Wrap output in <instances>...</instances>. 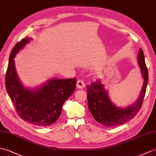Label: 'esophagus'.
Masks as SVG:
<instances>
[{
    "mask_svg": "<svg viewBox=\"0 0 156 156\" xmlns=\"http://www.w3.org/2000/svg\"><path fill=\"white\" fill-rule=\"evenodd\" d=\"M85 86V84L84 82L82 80H79L76 83V87L79 89H82L83 88H84Z\"/></svg>",
    "mask_w": 156,
    "mask_h": 156,
    "instance_id": "1",
    "label": "esophagus"
}]
</instances>
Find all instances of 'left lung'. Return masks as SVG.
<instances>
[{"instance_id":"left-lung-1","label":"left lung","mask_w":156,"mask_h":156,"mask_svg":"<svg viewBox=\"0 0 156 156\" xmlns=\"http://www.w3.org/2000/svg\"><path fill=\"white\" fill-rule=\"evenodd\" d=\"M137 59L144 82L140 95L133 104L124 108L117 106L111 100L108 90L105 88L102 79L87 86L89 110L95 120L101 125L112 127L123 124L134 118L140 110L148 82V72L144 52L141 48Z\"/></svg>"}]
</instances>
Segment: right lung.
<instances>
[{"label":"right lung","instance_id":"add662e5","mask_svg":"<svg viewBox=\"0 0 156 156\" xmlns=\"http://www.w3.org/2000/svg\"><path fill=\"white\" fill-rule=\"evenodd\" d=\"M32 40L23 39L12 50L5 77L6 88L22 119L34 126H48L60 116L63 104L76 89V78H52L33 88L24 86L17 74L14 58Z\"/></svg>","mask_w":156,"mask_h":156}]
</instances>
